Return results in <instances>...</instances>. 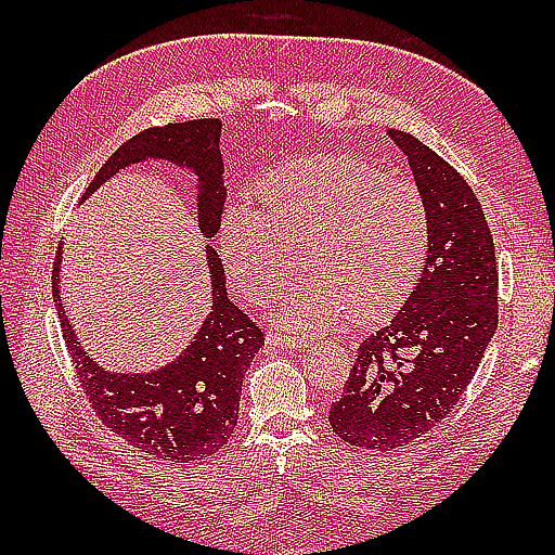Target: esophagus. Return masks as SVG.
Here are the masks:
<instances>
[{"mask_svg": "<svg viewBox=\"0 0 555 555\" xmlns=\"http://www.w3.org/2000/svg\"><path fill=\"white\" fill-rule=\"evenodd\" d=\"M267 344H269V346H276V348L281 346V348H286V350H302L305 346H308V340L271 332V334H267Z\"/></svg>", "mask_w": 555, "mask_h": 555, "instance_id": "obj_1", "label": "esophagus"}]
</instances>
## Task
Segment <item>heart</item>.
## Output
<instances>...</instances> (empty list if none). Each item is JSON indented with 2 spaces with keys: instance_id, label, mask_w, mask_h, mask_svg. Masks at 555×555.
I'll return each mask as SVG.
<instances>
[{
  "instance_id": "heart-1",
  "label": "heart",
  "mask_w": 555,
  "mask_h": 555,
  "mask_svg": "<svg viewBox=\"0 0 555 555\" xmlns=\"http://www.w3.org/2000/svg\"><path fill=\"white\" fill-rule=\"evenodd\" d=\"M257 195V209H223L217 243L235 288L253 302L279 288L298 250L302 276L274 308L284 328L324 332L348 312L370 322L415 286L429 231L415 183L358 157L312 155L267 173Z\"/></svg>"
}]
</instances>
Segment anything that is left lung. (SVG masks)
<instances>
[{"label": "left lung", "instance_id": "obj_1", "mask_svg": "<svg viewBox=\"0 0 555 555\" xmlns=\"http://www.w3.org/2000/svg\"><path fill=\"white\" fill-rule=\"evenodd\" d=\"M427 207L415 288L362 340L344 396L328 408L340 439L393 451L436 427L465 393L499 326L496 253L473 188L415 135L388 128Z\"/></svg>", "mask_w": 555, "mask_h": 555}]
</instances>
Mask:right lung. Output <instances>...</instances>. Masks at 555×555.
Listing matches in <instances>:
<instances>
[{"label":"right lung","mask_w":555,"mask_h":555,"mask_svg":"<svg viewBox=\"0 0 555 555\" xmlns=\"http://www.w3.org/2000/svg\"><path fill=\"white\" fill-rule=\"evenodd\" d=\"M162 162L195 179V221L205 241L217 235L227 185H223L221 121L199 119L167 124L124 143L82 193L80 205L135 164ZM59 247L52 291L70 362L86 388L92 410L107 427L157 460L193 463L209 457L231 439L238 422L245 372L264 346L259 326L227 296V276L215 247L205 245L209 271V312L179 356L147 372H112L82 348L62 302V253Z\"/></svg>","instance_id":"obj_1"}]
</instances>
